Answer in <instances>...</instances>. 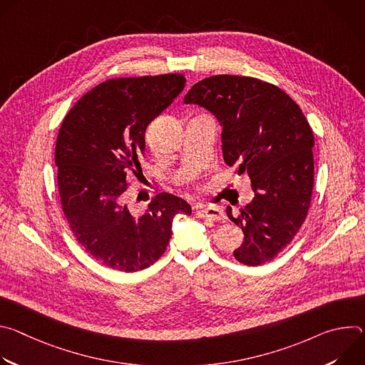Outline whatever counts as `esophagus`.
I'll list each match as a JSON object with an SVG mask.
<instances>
[{"label": "esophagus", "mask_w": 365, "mask_h": 365, "mask_svg": "<svg viewBox=\"0 0 365 365\" xmlns=\"http://www.w3.org/2000/svg\"><path fill=\"white\" fill-rule=\"evenodd\" d=\"M195 215L197 218H203V220H210V221H222L225 218L222 207L220 206H200L196 207Z\"/></svg>", "instance_id": "obj_1"}]
</instances>
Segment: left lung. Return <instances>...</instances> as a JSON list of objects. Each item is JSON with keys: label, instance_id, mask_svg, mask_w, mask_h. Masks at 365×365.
Segmentation results:
<instances>
[{"label": "left lung", "instance_id": "8db88e82", "mask_svg": "<svg viewBox=\"0 0 365 365\" xmlns=\"http://www.w3.org/2000/svg\"><path fill=\"white\" fill-rule=\"evenodd\" d=\"M218 120L222 154L238 175L248 173L254 197L232 217L244 242L234 257L262 266L282 252L300 230L314 189V134L297 103L280 88L247 76L206 78L185 95Z\"/></svg>", "mask_w": 365, "mask_h": 365}]
</instances>
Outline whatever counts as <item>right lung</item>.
Returning a JSON list of instances; mask_svg holds the SVG:
<instances>
[{
  "label": "right lung",
  "mask_w": 365,
  "mask_h": 365,
  "mask_svg": "<svg viewBox=\"0 0 365 365\" xmlns=\"http://www.w3.org/2000/svg\"><path fill=\"white\" fill-rule=\"evenodd\" d=\"M185 85L178 73L111 79L85 93L61 125L55 163L65 217L86 252L110 269L134 273L154 264L173 218L192 214L170 193H159L141 214L124 196L128 170L140 169L147 125Z\"/></svg>",
  "instance_id": "add662e5"
}]
</instances>
